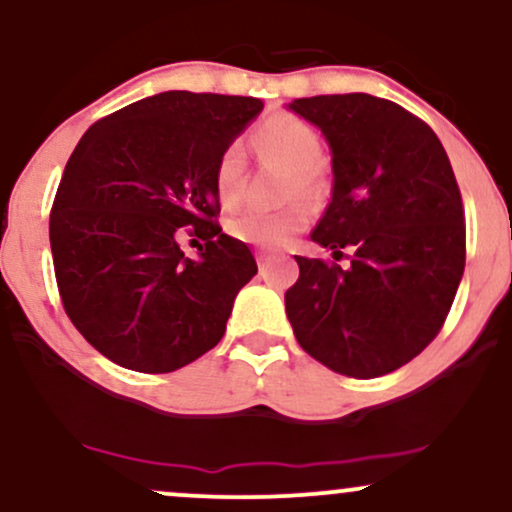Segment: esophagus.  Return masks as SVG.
<instances>
[{"mask_svg":"<svg viewBox=\"0 0 512 512\" xmlns=\"http://www.w3.org/2000/svg\"><path fill=\"white\" fill-rule=\"evenodd\" d=\"M269 264H272V262H269V257H264V255L257 257V267H260V274L262 276L269 274Z\"/></svg>","mask_w":512,"mask_h":512,"instance_id":"esophagus-1","label":"esophagus"}]
</instances>
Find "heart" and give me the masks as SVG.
I'll return each instance as SVG.
<instances>
[{
    "mask_svg": "<svg viewBox=\"0 0 512 512\" xmlns=\"http://www.w3.org/2000/svg\"><path fill=\"white\" fill-rule=\"evenodd\" d=\"M262 161L289 168L284 195L317 202L327 190L322 170V139L317 129L296 115H274L252 137ZM214 190L226 209L238 207L245 192V154L238 142L228 144L216 158ZM310 221L303 202H291L281 209H248L228 221V233L240 243L262 250H279L291 243Z\"/></svg>",
    "mask_w": 512,
    "mask_h": 512,
    "instance_id": "b5f03b06",
    "label": "heart"
}]
</instances>
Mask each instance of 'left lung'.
Here are the masks:
<instances>
[{
    "instance_id": "1",
    "label": "left lung",
    "mask_w": 512,
    "mask_h": 512,
    "mask_svg": "<svg viewBox=\"0 0 512 512\" xmlns=\"http://www.w3.org/2000/svg\"><path fill=\"white\" fill-rule=\"evenodd\" d=\"M332 149V202L310 233L349 267L298 257L286 315L315 361L349 378L402 368L436 339L462 281L467 231L443 144L368 93L296 98Z\"/></svg>"
}]
</instances>
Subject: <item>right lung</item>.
<instances>
[{
  "mask_svg": "<svg viewBox=\"0 0 512 512\" xmlns=\"http://www.w3.org/2000/svg\"><path fill=\"white\" fill-rule=\"evenodd\" d=\"M260 110V98L166 91L98 120L69 156L50 214L57 289L117 366L173 373L221 342L257 264L221 233L214 166ZM182 230L203 240L197 261Z\"/></svg>",
  "mask_w": 512,
  "mask_h": 512,
  "instance_id": "add662e5",
  "label": "right lung"
}]
</instances>
